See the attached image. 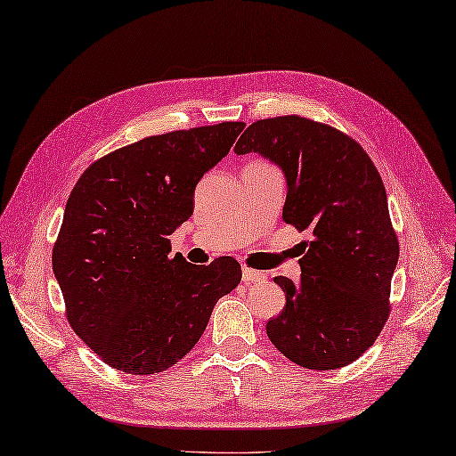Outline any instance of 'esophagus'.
Listing matches in <instances>:
<instances>
[{
	"instance_id": "1",
	"label": "esophagus",
	"mask_w": 456,
	"mask_h": 456,
	"mask_svg": "<svg viewBox=\"0 0 456 456\" xmlns=\"http://www.w3.org/2000/svg\"><path fill=\"white\" fill-rule=\"evenodd\" d=\"M267 275L263 271H254L249 267H244L241 269V281L246 282V285H251V282H265Z\"/></svg>"
}]
</instances>
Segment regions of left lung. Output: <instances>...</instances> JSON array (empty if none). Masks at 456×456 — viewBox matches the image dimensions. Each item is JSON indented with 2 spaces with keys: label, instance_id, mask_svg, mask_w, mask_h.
I'll return each mask as SVG.
<instances>
[{
  "label": "left lung",
  "instance_id": "8db88e82",
  "mask_svg": "<svg viewBox=\"0 0 456 456\" xmlns=\"http://www.w3.org/2000/svg\"><path fill=\"white\" fill-rule=\"evenodd\" d=\"M234 151L282 169V220L312 236L300 281L275 277L287 305L267 322L271 343L306 369L349 365L387 323L400 254L377 167L347 134L297 115L249 125Z\"/></svg>",
  "mask_w": 456,
  "mask_h": 456
}]
</instances>
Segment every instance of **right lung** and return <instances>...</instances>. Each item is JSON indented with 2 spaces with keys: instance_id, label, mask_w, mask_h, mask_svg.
Listing matches in <instances>:
<instances>
[{
  "instance_id": "obj_1",
  "label": "right lung",
  "mask_w": 456,
  "mask_h": 456,
  "mask_svg": "<svg viewBox=\"0 0 456 456\" xmlns=\"http://www.w3.org/2000/svg\"><path fill=\"white\" fill-rule=\"evenodd\" d=\"M244 123L148 136L110 151L79 177L53 249L69 326L107 365L154 374L183 359L212 308L241 281L240 263L169 257V236L193 215L200 177Z\"/></svg>"
}]
</instances>
